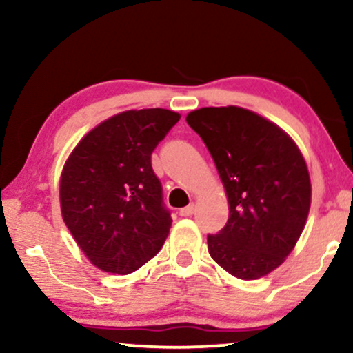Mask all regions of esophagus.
<instances>
[{"instance_id":"1","label":"esophagus","mask_w":353,"mask_h":353,"mask_svg":"<svg viewBox=\"0 0 353 353\" xmlns=\"http://www.w3.org/2000/svg\"><path fill=\"white\" fill-rule=\"evenodd\" d=\"M196 212V205L194 204H189L188 208H182L181 210H179V214L182 217H189V216H192V214Z\"/></svg>"}]
</instances>
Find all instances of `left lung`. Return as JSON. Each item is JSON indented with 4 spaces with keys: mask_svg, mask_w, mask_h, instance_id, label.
Masks as SVG:
<instances>
[{
    "mask_svg": "<svg viewBox=\"0 0 353 353\" xmlns=\"http://www.w3.org/2000/svg\"><path fill=\"white\" fill-rule=\"evenodd\" d=\"M185 121L208 145L229 201L225 228L208 236L210 257L237 279L264 277L305 228L312 188L302 152L277 124L244 108H201Z\"/></svg>",
    "mask_w": 353,
    "mask_h": 353,
    "instance_id": "8db88e82",
    "label": "left lung"
}]
</instances>
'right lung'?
I'll use <instances>...</instances> for the list:
<instances>
[{"mask_svg": "<svg viewBox=\"0 0 353 353\" xmlns=\"http://www.w3.org/2000/svg\"><path fill=\"white\" fill-rule=\"evenodd\" d=\"M179 119L161 108L119 112L89 131L64 164V224L104 272H134L164 245L172 219L151 154Z\"/></svg>", "mask_w": 353, "mask_h": 353, "instance_id": "1", "label": "right lung"}]
</instances>
